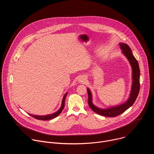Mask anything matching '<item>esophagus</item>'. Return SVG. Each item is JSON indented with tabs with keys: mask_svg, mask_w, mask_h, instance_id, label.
Masks as SVG:
<instances>
[{
	"mask_svg": "<svg viewBox=\"0 0 154 154\" xmlns=\"http://www.w3.org/2000/svg\"><path fill=\"white\" fill-rule=\"evenodd\" d=\"M86 80H87L86 77L85 75H82V76H81V77L79 79L78 82H79V83H86Z\"/></svg>",
	"mask_w": 154,
	"mask_h": 154,
	"instance_id": "obj_1",
	"label": "esophagus"
}]
</instances>
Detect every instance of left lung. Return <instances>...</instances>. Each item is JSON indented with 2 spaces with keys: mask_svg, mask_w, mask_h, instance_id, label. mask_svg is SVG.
Returning a JSON list of instances; mask_svg holds the SVG:
<instances>
[{
  "mask_svg": "<svg viewBox=\"0 0 154 154\" xmlns=\"http://www.w3.org/2000/svg\"><path fill=\"white\" fill-rule=\"evenodd\" d=\"M119 45L122 50V54L128 60L131 67V70H132V74H131V75H132L131 76L132 82H131V88L128 99L125 102L120 105L110 106L106 108H101L94 105L93 102V96L91 91L88 88H87V91L88 94V105L90 107L93 111L97 114L107 117H115L126 111L135 102L140 88V71L138 63L134 56L131 49L127 44L120 42Z\"/></svg>",
  "mask_w": 154,
  "mask_h": 154,
  "instance_id": "left-lung-1",
  "label": "left lung"
}]
</instances>
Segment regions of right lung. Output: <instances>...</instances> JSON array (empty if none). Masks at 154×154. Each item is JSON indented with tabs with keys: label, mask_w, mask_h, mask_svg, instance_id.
Listing matches in <instances>:
<instances>
[{
	"label": "right lung",
	"mask_w": 154,
	"mask_h": 154,
	"mask_svg": "<svg viewBox=\"0 0 154 154\" xmlns=\"http://www.w3.org/2000/svg\"><path fill=\"white\" fill-rule=\"evenodd\" d=\"M68 94V93H65L64 95L63 96V99H62V102H61V106L60 108H59L58 110L52 114H50V115H42V116H39V115H31V114H29L31 116L35 118V119H38V120H42V121H46V120H50V119H52L53 118H56L57 116H58L62 112V110L63 109L64 107V102H65V99H66V97Z\"/></svg>",
	"instance_id": "right-lung-1"
}]
</instances>
